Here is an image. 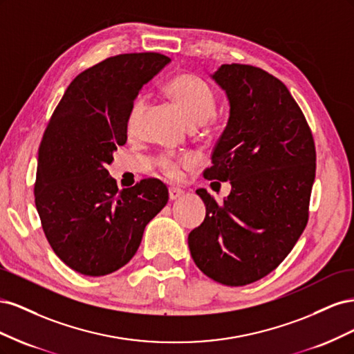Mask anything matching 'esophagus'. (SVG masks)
Masks as SVG:
<instances>
[{
	"mask_svg": "<svg viewBox=\"0 0 354 354\" xmlns=\"http://www.w3.org/2000/svg\"><path fill=\"white\" fill-rule=\"evenodd\" d=\"M168 194H169V199H171V201H176V199H178L181 195H183V190L177 189V187H169Z\"/></svg>",
	"mask_w": 354,
	"mask_h": 354,
	"instance_id": "1",
	"label": "esophagus"
}]
</instances>
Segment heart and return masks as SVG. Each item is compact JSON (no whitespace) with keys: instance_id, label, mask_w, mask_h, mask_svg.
I'll return each instance as SVG.
<instances>
[{"instance_id":"heart-1","label":"heart","mask_w":354,"mask_h":354,"mask_svg":"<svg viewBox=\"0 0 354 354\" xmlns=\"http://www.w3.org/2000/svg\"><path fill=\"white\" fill-rule=\"evenodd\" d=\"M164 93L168 99L173 100L177 108L185 113L190 125H201L211 121V116L216 112V93L211 85L195 73H178L171 78L164 87ZM146 109V102L138 97L127 116V133L128 136H136L140 131L143 113ZM162 173L171 178L178 180L181 177V169L189 168L195 164V158L192 155L171 156L162 155L158 160Z\"/></svg>"}]
</instances>
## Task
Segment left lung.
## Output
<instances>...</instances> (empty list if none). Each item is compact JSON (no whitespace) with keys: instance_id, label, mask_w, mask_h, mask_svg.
Listing matches in <instances>:
<instances>
[{"instance_id":"1","label":"left lung","mask_w":354,"mask_h":354,"mask_svg":"<svg viewBox=\"0 0 354 354\" xmlns=\"http://www.w3.org/2000/svg\"><path fill=\"white\" fill-rule=\"evenodd\" d=\"M212 78L226 90L230 116L203 177L230 181L232 192L218 203L196 190L207 216L187 241L208 277L243 286L273 272L304 232L316 149L303 111L272 73L232 63Z\"/></svg>"}]
</instances>
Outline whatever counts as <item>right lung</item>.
Masks as SVG:
<instances>
[{"mask_svg": "<svg viewBox=\"0 0 354 354\" xmlns=\"http://www.w3.org/2000/svg\"><path fill=\"white\" fill-rule=\"evenodd\" d=\"M169 60L125 53L85 69L42 134L34 187L41 226L59 259L81 274L121 269L140 246L146 224L167 205L160 180L120 190L106 165L127 143V116L138 90Z\"/></svg>", "mask_w": 354, "mask_h": 354, "instance_id": "right-lung-1", "label": "right lung"}]
</instances>
